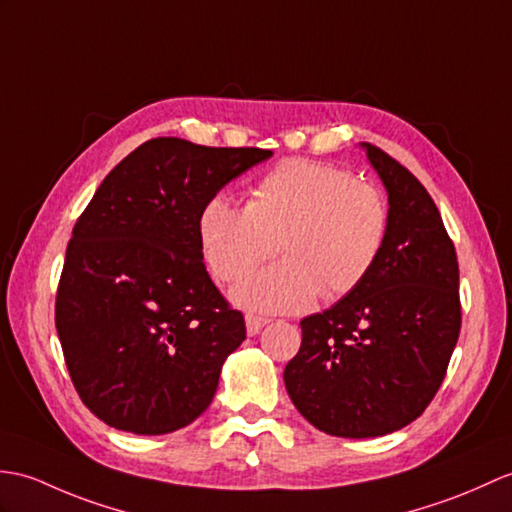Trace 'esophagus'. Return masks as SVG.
I'll return each mask as SVG.
<instances>
[{
    "instance_id": "obj_1",
    "label": "esophagus",
    "mask_w": 512,
    "mask_h": 512,
    "mask_svg": "<svg viewBox=\"0 0 512 512\" xmlns=\"http://www.w3.org/2000/svg\"><path fill=\"white\" fill-rule=\"evenodd\" d=\"M268 323H270V320H268V318H264V316L246 314V331H248V336H257L259 331L264 329Z\"/></svg>"
}]
</instances>
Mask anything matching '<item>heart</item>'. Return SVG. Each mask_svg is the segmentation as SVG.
Listing matches in <instances>:
<instances>
[{"label": "heart", "mask_w": 512, "mask_h": 512, "mask_svg": "<svg viewBox=\"0 0 512 512\" xmlns=\"http://www.w3.org/2000/svg\"><path fill=\"white\" fill-rule=\"evenodd\" d=\"M388 202L371 183L336 165L290 159L251 187L246 205L216 196L202 207V257L220 281H240L270 257L281 261L248 277L235 301L264 312H299L318 292L327 301L360 288L384 251Z\"/></svg>", "instance_id": "heart-1"}]
</instances>
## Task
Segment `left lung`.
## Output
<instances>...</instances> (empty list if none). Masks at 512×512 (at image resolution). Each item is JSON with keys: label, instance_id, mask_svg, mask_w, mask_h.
Masks as SVG:
<instances>
[{"label": "left lung", "instance_id": "left-lung-1", "mask_svg": "<svg viewBox=\"0 0 512 512\" xmlns=\"http://www.w3.org/2000/svg\"><path fill=\"white\" fill-rule=\"evenodd\" d=\"M390 227L371 275L329 310L301 320L283 371L288 395L320 432L373 438L406 427L441 388L460 334L458 259L432 196L373 144Z\"/></svg>", "mask_w": 512, "mask_h": 512}]
</instances>
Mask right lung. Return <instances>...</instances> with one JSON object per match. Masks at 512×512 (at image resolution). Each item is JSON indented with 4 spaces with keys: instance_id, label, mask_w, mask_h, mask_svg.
<instances>
[{
    "instance_id": "obj_1",
    "label": "right lung",
    "mask_w": 512,
    "mask_h": 512,
    "mask_svg": "<svg viewBox=\"0 0 512 512\" xmlns=\"http://www.w3.org/2000/svg\"><path fill=\"white\" fill-rule=\"evenodd\" d=\"M268 157L157 137L95 189L67 244L56 331L82 403L106 425L168 434L209 408L246 325L209 277L198 220Z\"/></svg>"
}]
</instances>
